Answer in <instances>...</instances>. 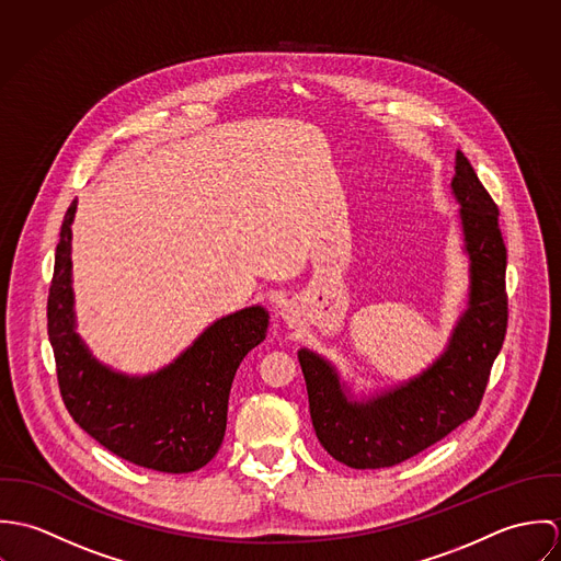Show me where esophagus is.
<instances>
[{"label":"esophagus","mask_w":561,"mask_h":561,"mask_svg":"<svg viewBox=\"0 0 561 561\" xmlns=\"http://www.w3.org/2000/svg\"><path fill=\"white\" fill-rule=\"evenodd\" d=\"M280 316H283V320L289 321V323H291V321H294V316H296V313H294V309H291V307L287 305V307H283Z\"/></svg>","instance_id":"esophagus-1"}]
</instances>
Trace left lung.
Returning <instances> with one entry per match:
<instances>
[{"label":"left lung","instance_id":"left-lung-1","mask_svg":"<svg viewBox=\"0 0 561 561\" xmlns=\"http://www.w3.org/2000/svg\"><path fill=\"white\" fill-rule=\"evenodd\" d=\"M451 194L460 205L469 296L443 354L419 376L356 400L330 360L309 347L298 350L316 434L345 467H396L445 438L480 408L507 328V250L499 209L462 151H456Z\"/></svg>","mask_w":561,"mask_h":561}]
</instances>
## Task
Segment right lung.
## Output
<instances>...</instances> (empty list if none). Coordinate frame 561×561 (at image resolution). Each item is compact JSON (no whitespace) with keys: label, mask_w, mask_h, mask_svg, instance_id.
Segmentation results:
<instances>
[{"label":"right lung","mask_w":561,"mask_h":561,"mask_svg":"<svg viewBox=\"0 0 561 561\" xmlns=\"http://www.w3.org/2000/svg\"><path fill=\"white\" fill-rule=\"evenodd\" d=\"M71 203L56 248L47 302V332L67 410L107 451L161 473H192L220 449L229 393L243 356L265 334L270 316L245 307L207 325L172 363L147 376H129L96 360L78 334Z\"/></svg>","instance_id":"add662e5"}]
</instances>
